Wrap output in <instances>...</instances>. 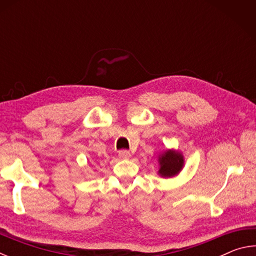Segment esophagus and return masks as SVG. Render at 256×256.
Instances as JSON below:
<instances>
[{"mask_svg": "<svg viewBox=\"0 0 256 256\" xmlns=\"http://www.w3.org/2000/svg\"><path fill=\"white\" fill-rule=\"evenodd\" d=\"M118 157L120 159H128L130 157H131V154H130L126 150H120L118 152Z\"/></svg>", "mask_w": 256, "mask_h": 256, "instance_id": "1", "label": "esophagus"}]
</instances>
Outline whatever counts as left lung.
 Masks as SVG:
<instances>
[{"instance_id": "left-lung-1", "label": "left lung", "mask_w": 256, "mask_h": 256, "mask_svg": "<svg viewBox=\"0 0 256 256\" xmlns=\"http://www.w3.org/2000/svg\"><path fill=\"white\" fill-rule=\"evenodd\" d=\"M157 174L162 178H172L180 174L185 164V158L178 149H166L158 154Z\"/></svg>"}]
</instances>
